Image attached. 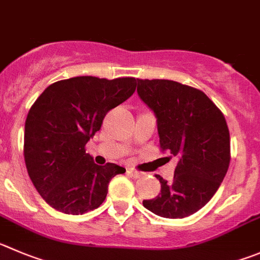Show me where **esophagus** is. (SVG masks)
I'll list each match as a JSON object with an SVG mask.
<instances>
[{"label": "esophagus", "instance_id": "obj_1", "mask_svg": "<svg viewBox=\"0 0 260 260\" xmlns=\"http://www.w3.org/2000/svg\"><path fill=\"white\" fill-rule=\"evenodd\" d=\"M128 173H129L132 177H135V178H140V177L144 176V173H142V172L136 171V169H128Z\"/></svg>", "mask_w": 260, "mask_h": 260}]
</instances>
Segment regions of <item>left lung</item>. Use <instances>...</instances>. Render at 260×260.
I'll use <instances>...</instances> for the list:
<instances>
[{
    "mask_svg": "<svg viewBox=\"0 0 260 260\" xmlns=\"http://www.w3.org/2000/svg\"><path fill=\"white\" fill-rule=\"evenodd\" d=\"M137 93L156 116L161 150L178 157L173 179L156 174L160 193L142 204L159 217H188L213 198L229 171L224 115L203 91L174 81L137 79Z\"/></svg>",
    "mask_w": 260,
    "mask_h": 260,
    "instance_id": "1",
    "label": "left lung"
}]
</instances>
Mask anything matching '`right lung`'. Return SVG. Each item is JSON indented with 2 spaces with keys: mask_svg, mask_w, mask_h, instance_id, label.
Here are the masks:
<instances>
[{
  "mask_svg": "<svg viewBox=\"0 0 260 260\" xmlns=\"http://www.w3.org/2000/svg\"><path fill=\"white\" fill-rule=\"evenodd\" d=\"M136 86L131 77H74L48 86L31 105L24 159L33 185L53 209L73 215L96 209L111 178L124 173L116 164H94L84 146L100 131L108 111L129 99Z\"/></svg>",
  "mask_w": 260,
  "mask_h": 260,
  "instance_id": "1",
  "label": "right lung"
}]
</instances>
